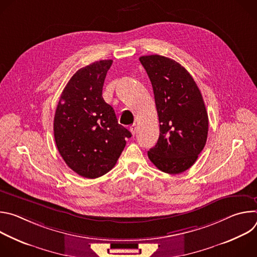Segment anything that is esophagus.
I'll return each instance as SVG.
<instances>
[{
	"label": "esophagus",
	"instance_id": "obj_1",
	"mask_svg": "<svg viewBox=\"0 0 257 257\" xmlns=\"http://www.w3.org/2000/svg\"><path fill=\"white\" fill-rule=\"evenodd\" d=\"M130 131H131L132 135H135V133H136V131H137V126H136V124H133V125L130 126Z\"/></svg>",
	"mask_w": 257,
	"mask_h": 257
}]
</instances>
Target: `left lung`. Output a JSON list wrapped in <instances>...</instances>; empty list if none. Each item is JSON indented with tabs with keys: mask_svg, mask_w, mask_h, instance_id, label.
<instances>
[{
	"mask_svg": "<svg viewBox=\"0 0 257 257\" xmlns=\"http://www.w3.org/2000/svg\"><path fill=\"white\" fill-rule=\"evenodd\" d=\"M151 79L160 121L157 144L148 152L162 172L180 174L196 162L207 139L208 117L201 92L189 72L160 55L139 58Z\"/></svg>",
	"mask_w": 257,
	"mask_h": 257,
	"instance_id": "left-lung-1",
	"label": "left lung"
}]
</instances>
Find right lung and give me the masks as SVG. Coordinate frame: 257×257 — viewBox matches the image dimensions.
<instances>
[{"mask_svg": "<svg viewBox=\"0 0 257 257\" xmlns=\"http://www.w3.org/2000/svg\"><path fill=\"white\" fill-rule=\"evenodd\" d=\"M112 60L79 69L65 86L54 118V136L67 166L78 175L98 178L116 165L131 133L118 123L102 98Z\"/></svg>", "mask_w": 257, "mask_h": 257, "instance_id": "obj_1", "label": "right lung"}]
</instances>
